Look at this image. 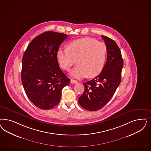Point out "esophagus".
<instances>
[{
	"label": "esophagus",
	"mask_w": 151,
	"mask_h": 151,
	"mask_svg": "<svg viewBox=\"0 0 151 151\" xmlns=\"http://www.w3.org/2000/svg\"><path fill=\"white\" fill-rule=\"evenodd\" d=\"M70 83L72 84H76V83H78V81H76V80H74V79H71L70 80Z\"/></svg>",
	"instance_id": "obj_1"
}]
</instances>
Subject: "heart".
Wrapping results in <instances>:
<instances>
[{
  "mask_svg": "<svg viewBox=\"0 0 151 151\" xmlns=\"http://www.w3.org/2000/svg\"><path fill=\"white\" fill-rule=\"evenodd\" d=\"M107 53L104 43L85 37L72 41L68 48H59L57 57L60 67L65 70H69L77 60L78 65L70 73L73 77H94L102 71Z\"/></svg>",
  "mask_w": 151,
  "mask_h": 151,
  "instance_id": "b5f03b06",
  "label": "heart"
}]
</instances>
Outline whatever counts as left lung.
Listing matches in <instances>:
<instances>
[{
  "mask_svg": "<svg viewBox=\"0 0 151 151\" xmlns=\"http://www.w3.org/2000/svg\"><path fill=\"white\" fill-rule=\"evenodd\" d=\"M102 38L107 46V62L97 77L83 83L84 91L78 98L79 104L90 111L104 107L111 100L121 81L123 61L121 50L113 39L104 35Z\"/></svg>",
  "mask_w": 151,
  "mask_h": 151,
  "instance_id": "obj_1",
  "label": "left lung"
}]
</instances>
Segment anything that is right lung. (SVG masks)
Instances as JSON below:
<instances>
[{
  "label": "right lung",
  "mask_w": 151,
  "mask_h": 151,
  "mask_svg": "<svg viewBox=\"0 0 151 151\" xmlns=\"http://www.w3.org/2000/svg\"><path fill=\"white\" fill-rule=\"evenodd\" d=\"M67 37L52 31L44 32L32 40L23 54L22 84L30 102L42 109L58 105L63 88L70 83L57 57L59 45Z\"/></svg>",
  "instance_id": "obj_1"
}]
</instances>
